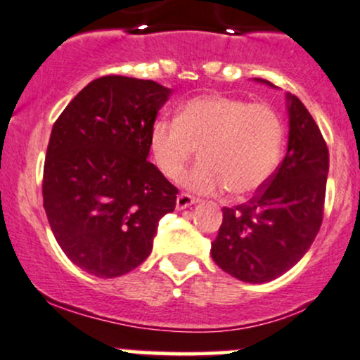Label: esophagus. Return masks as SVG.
Listing matches in <instances>:
<instances>
[{
  "instance_id": "esophagus-1",
  "label": "esophagus",
  "mask_w": 360,
  "mask_h": 360,
  "mask_svg": "<svg viewBox=\"0 0 360 360\" xmlns=\"http://www.w3.org/2000/svg\"><path fill=\"white\" fill-rule=\"evenodd\" d=\"M194 203H198V200L194 196H191V194H188V193H181L179 196L176 198V208L177 210H184V208H188V206H191Z\"/></svg>"
}]
</instances>
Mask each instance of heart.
<instances>
[{"label":"heart","mask_w":360,"mask_h":360,"mask_svg":"<svg viewBox=\"0 0 360 360\" xmlns=\"http://www.w3.org/2000/svg\"><path fill=\"white\" fill-rule=\"evenodd\" d=\"M283 142V120L271 105L220 93L186 101L176 120H157L148 137L155 166L167 179L181 176L198 148L201 162L183 184L206 194L229 189L237 200L271 179Z\"/></svg>","instance_id":"b5f03b06"}]
</instances>
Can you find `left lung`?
Returning a JSON list of instances; mask_svg holds the SVG:
<instances>
[{"label":"left lung","mask_w":360,"mask_h":360,"mask_svg":"<svg viewBox=\"0 0 360 360\" xmlns=\"http://www.w3.org/2000/svg\"><path fill=\"white\" fill-rule=\"evenodd\" d=\"M288 101L286 157L252 200L223 208L212 242L217 266L243 283H267L291 269L323 221L328 147L303 103L292 94Z\"/></svg>","instance_id":"obj_1"}]
</instances>
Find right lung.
Segmentation results:
<instances>
[{
  "instance_id": "obj_1",
  "label": "right lung",
  "mask_w": 360,
  "mask_h": 360,
  "mask_svg": "<svg viewBox=\"0 0 360 360\" xmlns=\"http://www.w3.org/2000/svg\"><path fill=\"white\" fill-rule=\"evenodd\" d=\"M171 89L103 76L65 106L44 164V208L71 262L98 278L134 271L152 250L177 188L148 162V137Z\"/></svg>"
}]
</instances>
